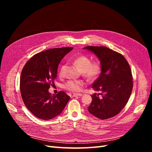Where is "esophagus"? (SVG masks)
I'll use <instances>...</instances> for the list:
<instances>
[{"label":"esophagus","instance_id":"1","mask_svg":"<svg viewBox=\"0 0 152 152\" xmlns=\"http://www.w3.org/2000/svg\"><path fill=\"white\" fill-rule=\"evenodd\" d=\"M82 94H81V93H74L73 94V97H75V96H82Z\"/></svg>","mask_w":152,"mask_h":152}]
</instances>
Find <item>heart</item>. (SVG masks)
Returning a JSON list of instances; mask_svg holds the SVG:
<instances>
[{
    "instance_id": "heart-1",
    "label": "heart",
    "mask_w": 152,
    "mask_h": 152,
    "mask_svg": "<svg viewBox=\"0 0 152 152\" xmlns=\"http://www.w3.org/2000/svg\"><path fill=\"white\" fill-rule=\"evenodd\" d=\"M91 59L85 55L77 56L74 59V63L79 70L84 72V76L89 80H93L97 77L101 72L102 67L99 62L91 63ZM66 65H62L59 68V75H63ZM84 82L82 80H69L65 84V88L72 92H79L82 90Z\"/></svg>"
}]
</instances>
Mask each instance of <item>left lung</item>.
Wrapping results in <instances>:
<instances>
[{
  "instance_id": "obj_1",
  "label": "left lung",
  "mask_w": 152,
  "mask_h": 152,
  "mask_svg": "<svg viewBox=\"0 0 152 152\" xmlns=\"http://www.w3.org/2000/svg\"><path fill=\"white\" fill-rule=\"evenodd\" d=\"M93 53L100 61L102 72L93 84L101 93L91 95L90 113L105 120L117 115L127 104L132 90V76L128 62L122 55L103 46L83 48ZM99 95H102L100 98Z\"/></svg>"
}]
</instances>
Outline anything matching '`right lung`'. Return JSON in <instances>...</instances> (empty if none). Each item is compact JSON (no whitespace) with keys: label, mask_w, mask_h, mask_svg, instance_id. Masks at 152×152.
Masks as SVG:
<instances>
[{"label":"right lung","mask_w":152,"mask_h":152,"mask_svg":"<svg viewBox=\"0 0 152 152\" xmlns=\"http://www.w3.org/2000/svg\"><path fill=\"white\" fill-rule=\"evenodd\" d=\"M73 48L50 49L35 54L26 62L20 77L21 95L26 107L39 118L48 121L58 116L70 97L60 91L51 95L59 63Z\"/></svg>","instance_id":"1"}]
</instances>
